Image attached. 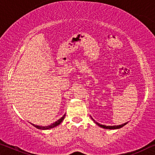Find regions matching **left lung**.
<instances>
[{
	"label": "left lung",
	"mask_w": 155,
	"mask_h": 155,
	"mask_svg": "<svg viewBox=\"0 0 155 155\" xmlns=\"http://www.w3.org/2000/svg\"><path fill=\"white\" fill-rule=\"evenodd\" d=\"M92 118V117H91ZM92 120H93L94 121L95 123H96V124H97L98 125L99 127H103V128H105V129H110V130H111V129H119V128H120V127H123L124 126V125H125L127 123H127H124V124H122V125H113V126H106V125H101L100 123H97V122H96V121L94 120V119L92 118Z\"/></svg>",
	"instance_id": "left-lung-1"
}]
</instances>
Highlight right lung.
Returning <instances> with one entry per match:
<instances>
[{
  "label": "right lung",
  "mask_w": 155,
  "mask_h": 155,
  "mask_svg": "<svg viewBox=\"0 0 155 155\" xmlns=\"http://www.w3.org/2000/svg\"><path fill=\"white\" fill-rule=\"evenodd\" d=\"M65 115H66V114H65ZM65 115H64L63 116L61 117L60 119H59L58 120L56 121V122H54V123H52V124L48 125V126H44V127H43V126H40V125H37L32 124V123H31V124H32V125H33V126H35V127H37V128L40 129V130H47V129L53 128V127L57 126V125H59L61 122H62L63 120L64 119V117H65Z\"/></svg>",
  "instance_id": "right-lung-1"
}]
</instances>
